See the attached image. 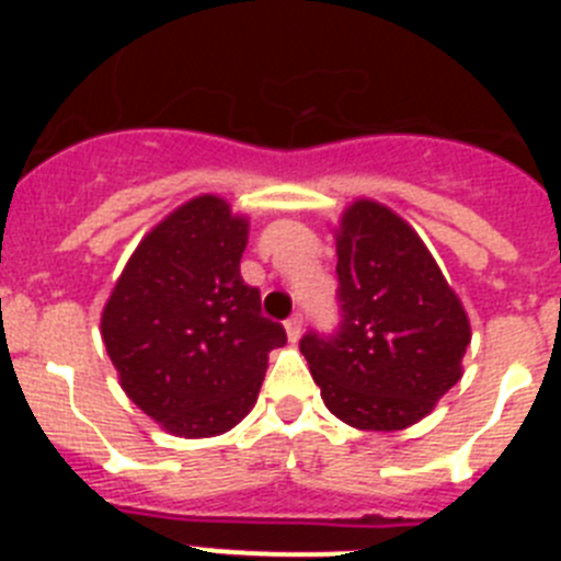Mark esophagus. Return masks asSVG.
<instances>
[{
    "label": "esophagus",
    "mask_w": 561,
    "mask_h": 561,
    "mask_svg": "<svg viewBox=\"0 0 561 561\" xmlns=\"http://www.w3.org/2000/svg\"><path fill=\"white\" fill-rule=\"evenodd\" d=\"M284 325H286V336H289L291 342L300 340V334H304V317L291 314Z\"/></svg>",
    "instance_id": "esophagus-1"
}]
</instances>
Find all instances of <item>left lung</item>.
I'll return each instance as SVG.
<instances>
[{
    "label": "left lung",
    "instance_id": "left-lung-1",
    "mask_svg": "<svg viewBox=\"0 0 561 561\" xmlns=\"http://www.w3.org/2000/svg\"><path fill=\"white\" fill-rule=\"evenodd\" d=\"M334 238L342 325L329 340L306 334L300 354L336 419L408 430L463 376L469 317L427 244L388 205L354 199Z\"/></svg>",
    "mask_w": 561,
    "mask_h": 561
}]
</instances>
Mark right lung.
Masks as SVG:
<instances>
[{
	"mask_svg": "<svg viewBox=\"0 0 561 561\" xmlns=\"http://www.w3.org/2000/svg\"><path fill=\"white\" fill-rule=\"evenodd\" d=\"M250 219L216 193L193 196L142 236L101 314L128 399L176 438L232 430L257 401L270 351L286 342L244 284Z\"/></svg>",
	"mask_w": 561,
	"mask_h": 561,
	"instance_id": "1",
	"label": "right lung"
}]
</instances>
